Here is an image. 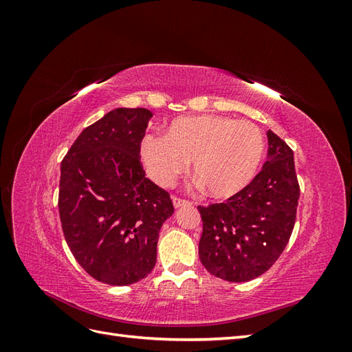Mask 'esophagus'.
<instances>
[{
    "label": "esophagus",
    "mask_w": 352,
    "mask_h": 352,
    "mask_svg": "<svg viewBox=\"0 0 352 352\" xmlns=\"http://www.w3.org/2000/svg\"><path fill=\"white\" fill-rule=\"evenodd\" d=\"M172 201H173V206H175V208H180V207H184V206H190V202H189V201L182 199V198H177V197H173V198H172Z\"/></svg>",
    "instance_id": "esophagus-1"
}]
</instances>
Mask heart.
<instances>
[{"label":"heart","mask_w":352,"mask_h":352,"mask_svg":"<svg viewBox=\"0 0 352 352\" xmlns=\"http://www.w3.org/2000/svg\"><path fill=\"white\" fill-rule=\"evenodd\" d=\"M264 151L257 124L216 114L177 117L163 136L146 135L140 146L142 164L158 185L172 186L192 162L197 184L217 199L235 197L251 185Z\"/></svg>","instance_id":"heart-1"}]
</instances>
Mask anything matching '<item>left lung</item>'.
Wrapping results in <instances>:
<instances>
[{
    "mask_svg": "<svg viewBox=\"0 0 352 352\" xmlns=\"http://www.w3.org/2000/svg\"><path fill=\"white\" fill-rule=\"evenodd\" d=\"M267 162L251 185L221 204L198 207L202 265L228 282H248L280 257L295 225L300 185L294 151L267 132Z\"/></svg>",
    "mask_w": 352,
    "mask_h": 352,
    "instance_id": "8db88e82",
    "label": "left lung"
}]
</instances>
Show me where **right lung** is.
<instances>
[{"label": "right lung", "instance_id": "add662e5", "mask_svg": "<svg viewBox=\"0 0 352 352\" xmlns=\"http://www.w3.org/2000/svg\"><path fill=\"white\" fill-rule=\"evenodd\" d=\"M153 113L114 109L83 129L61 162L58 211L74 258L113 286L146 278L157 261L158 233L173 214L168 192L140 162Z\"/></svg>", "mask_w": 352, "mask_h": 352}]
</instances>
